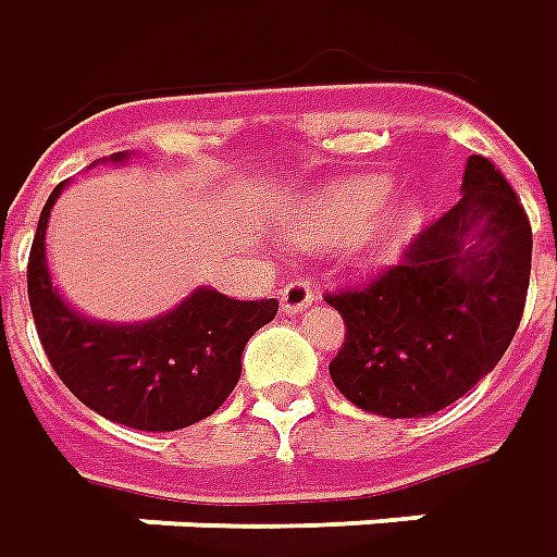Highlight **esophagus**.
Returning a JSON list of instances; mask_svg holds the SVG:
<instances>
[{
  "label": "esophagus",
  "instance_id": "obj_1",
  "mask_svg": "<svg viewBox=\"0 0 557 557\" xmlns=\"http://www.w3.org/2000/svg\"><path fill=\"white\" fill-rule=\"evenodd\" d=\"M315 300H319V290L309 282H290V285L282 287V312L285 315H300Z\"/></svg>",
  "mask_w": 557,
  "mask_h": 557
}]
</instances>
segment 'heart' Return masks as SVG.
<instances>
[{"instance_id":"1","label":"heart","mask_w":557,"mask_h":557,"mask_svg":"<svg viewBox=\"0 0 557 557\" xmlns=\"http://www.w3.org/2000/svg\"><path fill=\"white\" fill-rule=\"evenodd\" d=\"M395 193V183L383 174H371L361 181L339 183L334 189H327L322 201L312 208V220L309 230L312 238L319 242H352L368 235L376 226V220L383 218L389 196ZM398 230H413L420 223V208L410 205L398 214Z\"/></svg>"}]
</instances>
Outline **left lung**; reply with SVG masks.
Here are the masks:
<instances>
[{"label":"left lung","mask_w":557,"mask_h":557,"mask_svg":"<svg viewBox=\"0 0 557 557\" xmlns=\"http://www.w3.org/2000/svg\"><path fill=\"white\" fill-rule=\"evenodd\" d=\"M460 193L398 267L327 294L346 322L331 380L368 413H438L494 371L518 331L531 282L528 214L484 156H469Z\"/></svg>","instance_id":"1"}]
</instances>
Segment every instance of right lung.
I'll use <instances>...</instances> for the list:
<instances>
[{"label":"right lung","mask_w":557,"mask_h":557,"mask_svg":"<svg viewBox=\"0 0 557 557\" xmlns=\"http://www.w3.org/2000/svg\"><path fill=\"white\" fill-rule=\"evenodd\" d=\"M134 152H113L122 165ZM63 181L45 201L26 290L45 356L85 408L140 432H174L199 423L230 398L242 376L245 343L270 324L278 300H230L196 287L149 322H97L76 312L51 282L45 230Z\"/></svg>","instance_id":"add662e5"}]
</instances>
